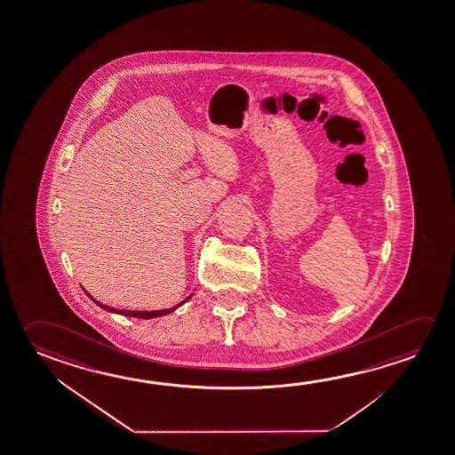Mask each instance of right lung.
<instances>
[{
  "mask_svg": "<svg viewBox=\"0 0 455 455\" xmlns=\"http://www.w3.org/2000/svg\"><path fill=\"white\" fill-rule=\"evenodd\" d=\"M84 293L88 294V298H92V294L88 293V291H84ZM190 298H192V294H190L189 298H186L184 301L180 302L178 306L172 308H165V310H151V312H140V310H118V308L108 307V306H105L102 302L96 301L94 298H92V301L98 304L99 307L104 308V310H108V312H113V314H121L124 315V316H135V318H143V320H149V318H156V316H162V315L172 314L173 310L182 306L184 302L189 301Z\"/></svg>",
  "mask_w": 455,
  "mask_h": 455,
  "instance_id": "obj_1",
  "label": "right lung"
}]
</instances>
